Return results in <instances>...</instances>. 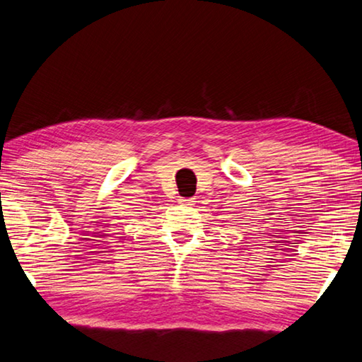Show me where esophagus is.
Segmentation results:
<instances>
[{
    "mask_svg": "<svg viewBox=\"0 0 362 362\" xmlns=\"http://www.w3.org/2000/svg\"><path fill=\"white\" fill-rule=\"evenodd\" d=\"M178 202L181 204H186V206H194L195 204V199H192V197H180Z\"/></svg>",
    "mask_w": 362,
    "mask_h": 362,
    "instance_id": "obj_1",
    "label": "esophagus"
}]
</instances>
